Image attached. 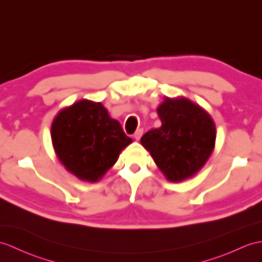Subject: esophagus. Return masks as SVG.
<instances>
[{"label":"esophagus","mask_w":262,"mask_h":262,"mask_svg":"<svg viewBox=\"0 0 262 262\" xmlns=\"http://www.w3.org/2000/svg\"><path fill=\"white\" fill-rule=\"evenodd\" d=\"M142 135H143V129L139 128L135 132V134H134V137H135V139H137V141H138V139L142 137Z\"/></svg>","instance_id":"esophagus-1"}]
</instances>
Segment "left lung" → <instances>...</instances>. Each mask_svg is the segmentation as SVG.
Returning <instances> with one entry per match:
<instances>
[{"instance_id":"obj_1","label":"left lung","mask_w":262,"mask_h":262,"mask_svg":"<svg viewBox=\"0 0 262 262\" xmlns=\"http://www.w3.org/2000/svg\"><path fill=\"white\" fill-rule=\"evenodd\" d=\"M160 128L147 132L141 144L171 182H182L204 166L214 148L216 130L204 109L184 97H165L157 107Z\"/></svg>"}]
</instances>
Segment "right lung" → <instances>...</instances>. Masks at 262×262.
I'll use <instances>...</instances> for the list:
<instances>
[{
	"mask_svg": "<svg viewBox=\"0 0 262 262\" xmlns=\"http://www.w3.org/2000/svg\"><path fill=\"white\" fill-rule=\"evenodd\" d=\"M51 139L67 171L90 183L101 180L133 142L101 102L87 99L59 112L51 125Z\"/></svg>",
	"mask_w": 262,
	"mask_h": 262,
	"instance_id": "obj_1",
	"label": "right lung"
}]
</instances>
